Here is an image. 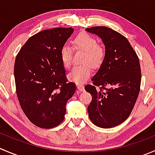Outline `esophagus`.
Returning a JSON list of instances; mask_svg holds the SVG:
<instances>
[{"label": "esophagus", "mask_w": 155, "mask_h": 155, "mask_svg": "<svg viewBox=\"0 0 155 155\" xmlns=\"http://www.w3.org/2000/svg\"><path fill=\"white\" fill-rule=\"evenodd\" d=\"M77 88L80 91H84V85H77Z\"/></svg>", "instance_id": "1"}]
</instances>
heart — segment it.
<instances>
[{"label":"heart","mask_w":155,"mask_h":155,"mask_svg":"<svg viewBox=\"0 0 155 155\" xmlns=\"http://www.w3.org/2000/svg\"><path fill=\"white\" fill-rule=\"evenodd\" d=\"M74 46L76 50L85 52L83 63L87 64L75 67L69 73L68 79L76 84H82L87 81L91 73V66L97 67L102 64L105 56L104 49L97 45L95 38L87 33H82L74 39ZM61 60L65 68H70L73 61V49L65 45L61 50Z\"/></svg>","instance_id":"heart-1"}]
</instances>
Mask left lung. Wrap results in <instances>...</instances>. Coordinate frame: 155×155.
Masks as SVG:
<instances>
[{"mask_svg":"<svg viewBox=\"0 0 155 155\" xmlns=\"http://www.w3.org/2000/svg\"><path fill=\"white\" fill-rule=\"evenodd\" d=\"M85 31L98 36L105 47L104 59L91 79L93 85L85 87L92 97L88 116L97 127L111 128L128 118L137 100L142 79L139 58L120 33L106 26Z\"/></svg>","mask_w":155,"mask_h":155,"instance_id":"1","label":"left lung"}]
</instances>
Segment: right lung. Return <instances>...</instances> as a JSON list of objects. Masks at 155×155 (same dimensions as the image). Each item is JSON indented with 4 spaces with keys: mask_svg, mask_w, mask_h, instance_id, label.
Returning <instances> with one entry per match:
<instances>
[{
    "mask_svg": "<svg viewBox=\"0 0 155 155\" xmlns=\"http://www.w3.org/2000/svg\"><path fill=\"white\" fill-rule=\"evenodd\" d=\"M73 28L46 29L30 37L16 58L14 77L19 104L28 119L51 129L64 119L66 104L76 91L67 82L61 50Z\"/></svg>",
    "mask_w": 155,
    "mask_h": 155,
    "instance_id": "1",
    "label": "right lung"
}]
</instances>
